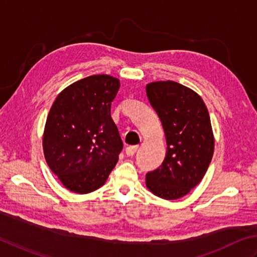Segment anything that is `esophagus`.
Listing matches in <instances>:
<instances>
[{"instance_id":"1","label":"esophagus","mask_w":257,"mask_h":257,"mask_svg":"<svg viewBox=\"0 0 257 257\" xmlns=\"http://www.w3.org/2000/svg\"><path fill=\"white\" fill-rule=\"evenodd\" d=\"M138 150H139V145H130L125 149V153H126L127 156H133Z\"/></svg>"}]
</instances>
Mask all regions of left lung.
<instances>
[{
  "label": "left lung",
  "mask_w": 257,
  "mask_h": 257,
  "mask_svg": "<svg viewBox=\"0 0 257 257\" xmlns=\"http://www.w3.org/2000/svg\"><path fill=\"white\" fill-rule=\"evenodd\" d=\"M146 94L163 125L167 144L163 163L146 174V187L164 200H177L202 181L212 161L209 114L196 92L174 81L149 83Z\"/></svg>",
  "instance_id": "obj_1"
}]
</instances>
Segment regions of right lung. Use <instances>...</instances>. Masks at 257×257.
<instances>
[{
    "label": "right lung",
    "instance_id": "1",
    "mask_svg": "<svg viewBox=\"0 0 257 257\" xmlns=\"http://www.w3.org/2000/svg\"><path fill=\"white\" fill-rule=\"evenodd\" d=\"M119 80L91 75L63 90L52 105L43 134L51 171L67 190L86 194L104 185L123 142L111 117Z\"/></svg>",
    "mask_w": 257,
    "mask_h": 257
}]
</instances>
